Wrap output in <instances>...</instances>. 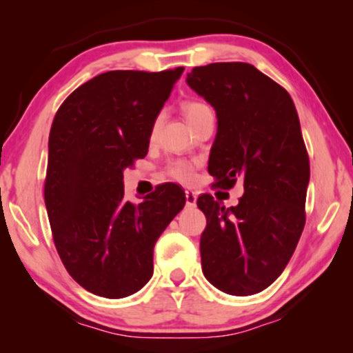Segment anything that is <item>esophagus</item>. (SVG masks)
I'll list each match as a JSON object with an SVG mask.
<instances>
[{
    "instance_id": "esophagus-1",
    "label": "esophagus",
    "mask_w": 353,
    "mask_h": 353,
    "mask_svg": "<svg viewBox=\"0 0 353 353\" xmlns=\"http://www.w3.org/2000/svg\"><path fill=\"white\" fill-rule=\"evenodd\" d=\"M185 196H186V205H188V207H194V205H196V201H197L196 192L186 191Z\"/></svg>"
}]
</instances>
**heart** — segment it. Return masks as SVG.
Wrapping results in <instances>:
<instances>
[{
	"label": "heart",
	"mask_w": 353,
	"mask_h": 353,
	"mask_svg": "<svg viewBox=\"0 0 353 353\" xmlns=\"http://www.w3.org/2000/svg\"><path fill=\"white\" fill-rule=\"evenodd\" d=\"M183 110H185L186 119L191 122V120L199 117L201 114L210 110V108L207 104L201 103V101H188V103H185V105H183ZM159 123H161V119L157 117L156 120H154V123L151 127V139L156 138ZM196 167H197L196 162L180 159V161H173L168 163L165 168V173L172 178V180L185 183V185H191V183L196 180Z\"/></svg>",
	"instance_id": "1"
}]
</instances>
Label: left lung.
<instances>
[{
  "instance_id": "obj_1",
  "label": "left lung",
  "mask_w": 353,
  "mask_h": 353,
  "mask_svg": "<svg viewBox=\"0 0 353 353\" xmlns=\"http://www.w3.org/2000/svg\"><path fill=\"white\" fill-rule=\"evenodd\" d=\"M186 81L219 119L209 159L215 185L231 190L244 183L230 209L210 194L197 197L207 219L202 272L231 296L257 294L283 273L305 226L310 161L296 105L248 62L194 67Z\"/></svg>"
}]
</instances>
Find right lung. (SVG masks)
Here are the masks:
<instances>
[{
    "label": "right lung",
    "instance_id": "obj_1",
    "mask_svg": "<svg viewBox=\"0 0 353 353\" xmlns=\"http://www.w3.org/2000/svg\"><path fill=\"white\" fill-rule=\"evenodd\" d=\"M183 67L110 70L79 86L50 132L45 204L57 254L96 296L122 299L152 276L154 244L185 207L176 185L125 201L123 170L148 154L151 127Z\"/></svg>",
    "mask_w": 353,
    "mask_h": 353
}]
</instances>
